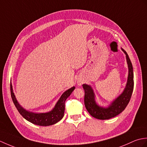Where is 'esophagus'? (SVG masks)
Here are the masks:
<instances>
[{"label": "esophagus", "mask_w": 147, "mask_h": 147, "mask_svg": "<svg viewBox=\"0 0 147 147\" xmlns=\"http://www.w3.org/2000/svg\"><path fill=\"white\" fill-rule=\"evenodd\" d=\"M82 83H83V82H82V81H81V80H78L77 82V84H78V86L82 85Z\"/></svg>", "instance_id": "esophagus-1"}]
</instances>
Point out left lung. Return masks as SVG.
Here are the masks:
<instances>
[{
    "mask_svg": "<svg viewBox=\"0 0 147 147\" xmlns=\"http://www.w3.org/2000/svg\"><path fill=\"white\" fill-rule=\"evenodd\" d=\"M121 50L126 55V61L128 67V76L127 83L123 92L111 102L107 107L100 106L95 100V95L92 86L86 84L82 85L85 90V105L90 114L98 119L105 120L116 116L123 112L128 104L131 97L134 88L133 69L131 62L127 52L123 49Z\"/></svg>",
    "mask_w": 147,
    "mask_h": 147,
    "instance_id": "1",
    "label": "left lung"
}]
</instances>
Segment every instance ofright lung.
<instances>
[{"mask_svg":"<svg viewBox=\"0 0 147 147\" xmlns=\"http://www.w3.org/2000/svg\"><path fill=\"white\" fill-rule=\"evenodd\" d=\"M74 89H75V86H73L62 93L61 97L59 98L58 101L55 104L54 107L51 111L38 113V112L27 111L19 104L13 92L12 85L11 83V97L18 112L25 119L28 121L30 123L36 124V125L42 126L53 125V124L58 123L59 121L62 119L64 114L65 101L69 96Z\"/></svg>","mask_w":147,"mask_h":147,"instance_id":"right-lung-1","label":"right lung"}]
</instances>
